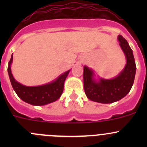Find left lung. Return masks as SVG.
<instances>
[{"mask_svg":"<svg viewBox=\"0 0 147 147\" xmlns=\"http://www.w3.org/2000/svg\"><path fill=\"white\" fill-rule=\"evenodd\" d=\"M117 40L126 58L122 70L112 79L96 76L92 68L84 65L83 80L86 96L89 100L102 104L117 102L125 97L134 84L136 64L133 51L127 41L119 35Z\"/></svg>","mask_w":147,"mask_h":147,"instance_id":"obj_1","label":"left lung"}]
</instances>
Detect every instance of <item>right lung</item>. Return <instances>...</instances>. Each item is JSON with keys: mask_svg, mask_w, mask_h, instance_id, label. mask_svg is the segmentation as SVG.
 <instances>
[{"mask_svg": "<svg viewBox=\"0 0 147 147\" xmlns=\"http://www.w3.org/2000/svg\"><path fill=\"white\" fill-rule=\"evenodd\" d=\"M13 59L12 54L8 67V75L13 90L23 101L35 106H42L55 102L60 98L63 94L65 81L70 69L47 84L38 86H26L16 81L13 76L11 72Z\"/></svg>", "mask_w": 147, "mask_h": 147, "instance_id": "1", "label": "right lung"}]
</instances>
